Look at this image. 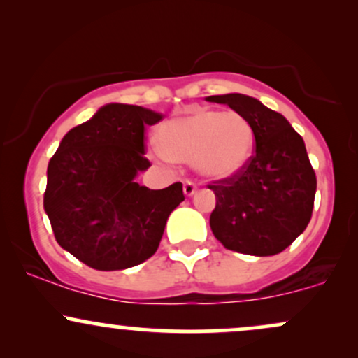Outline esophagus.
Masks as SVG:
<instances>
[{
	"mask_svg": "<svg viewBox=\"0 0 358 358\" xmlns=\"http://www.w3.org/2000/svg\"><path fill=\"white\" fill-rule=\"evenodd\" d=\"M183 192L187 196H192L193 193L196 192V185L192 182V180H185L183 182Z\"/></svg>",
	"mask_w": 358,
	"mask_h": 358,
	"instance_id": "1",
	"label": "esophagus"
}]
</instances>
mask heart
Segmentation results:
<instances>
[{
  "instance_id": "obj_1",
  "label": "heart",
  "mask_w": 358,
  "mask_h": 358,
  "mask_svg": "<svg viewBox=\"0 0 358 358\" xmlns=\"http://www.w3.org/2000/svg\"><path fill=\"white\" fill-rule=\"evenodd\" d=\"M158 156L175 162H193L210 178H229L249 163L254 131L248 117L236 110L193 109L159 127Z\"/></svg>"
}]
</instances>
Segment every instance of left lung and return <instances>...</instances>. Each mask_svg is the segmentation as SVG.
I'll return each instance as SVG.
<instances>
[{"mask_svg": "<svg viewBox=\"0 0 358 358\" xmlns=\"http://www.w3.org/2000/svg\"><path fill=\"white\" fill-rule=\"evenodd\" d=\"M248 117L256 150L237 175L208 185L215 193L210 229L224 248L274 256L310 224L316 175L305 141L287 119L244 94L208 96Z\"/></svg>", "mask_w": 358, "mask_h": 358, "instance_id": "left-lung-1", "label": "left lung"}]
</instances>
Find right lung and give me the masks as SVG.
<instances>
[{"instance_id":"add662e5","label":"right lung","mask_w":358,"mask_h":358,"mask_svg":"<svg viewBox=\"0 0 358 358\" xmlns=\"http://www.w3.org/2000/svg\"><path fill=\"white\" fill-rule=\"evenodd\" d=\"M162 119L141 106L108 104L72 127L48 163L43 207L53 236L89 268L117 271L145 262L185 200L180 182L150 190L134 180L151 166L146 126Z\"/></svg>"}]
</instances>
